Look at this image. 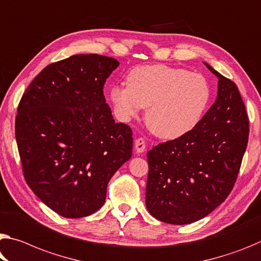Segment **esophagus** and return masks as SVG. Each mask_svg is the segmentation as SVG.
Listing matches in <instances>:
<instances>
[{
    "label": "esophagus",
    "instance_id": "1",
    "mask_svg": "<svg viewBox=\"0 0 261 261\" xmlns=\"http://www.w3.org/2000/svg\"><path fill=\"white\" fill-rule=\"evenodd\" d=\"M135 146H136V151H137L138 153L144 152V151H145V148H146L145 139L142 138V137L137 138V139H136V142H135Z\"/></svg>",
    "mask_w": 261,
    "mask_h": 261
}]
</instances>
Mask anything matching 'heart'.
Returning <instances> with one entry per match:
<instances>
[{"label":"heart","mask_w":261,"mask_h":261,"mask_svg":"<svg viewBox=\"0 0 261 261\" xmlns=\"http://www.w3.org/2000/svg\"><path fill=\"white\" fill-rule=\"evenodd\" d=\"M110 100L123 121L147 108L145 121L153 134L175 139L192 131L203 118L212 88L201 74L167 65H144L132 69L126 86H114Z\"/></svg>","instance_id":"heart-1"}]
</instances>
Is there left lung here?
Wrapping results in <instances>:
<instances>
[{"label":"left lung","mask_w":261,"mask_h":261,"mask_svg":"<svg viewBox=\"0 0 261 261\" xmlns=\"http://www.w3.org/2000/svg\"><path fill=\"white\" fill-rule=\"evenodd\" d=\"M218 77L217 98L188 134L147 153L146 208L169 224H189L225 201L237 180L249 142V117L238 87Z\"/></svg>","instance_id":"left-lung-1"}]
</instances>
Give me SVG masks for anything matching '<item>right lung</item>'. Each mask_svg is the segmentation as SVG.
<instances>
[{"mask_svg": "<svg viewBox=\"0 0 261 261\" xmlns=\"http://www.w3.org/2000/svg\"><path fill=\"white\" fill-rule=\"evenodd\" d=\"M114 58L75 55L46 66L20 98L15 135L27 184L66 218L94 214L132 155V130L115 123L103 87Z\"/></svg>", "mask_w": 261, "mask_h": 261, "instance_id": "obj_1", "label": "right lung"}]
</instances>
